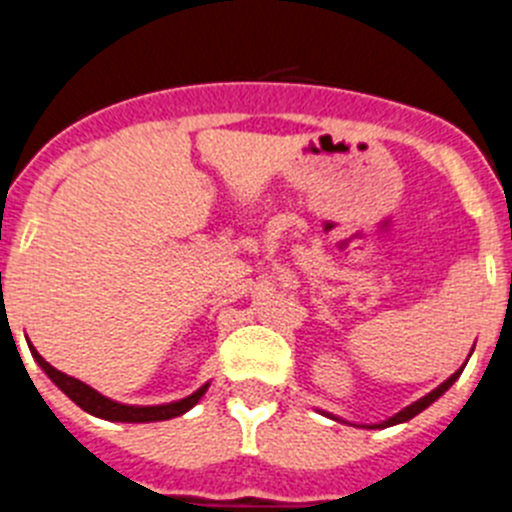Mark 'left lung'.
I'll use <instances>...</instances> for the list:
<instances>
[{"instance_id": "8db88e82", "label": "left lung", "mask_w": 512, "mask_h": 512, "mask_svg": "<svg viewBox=\"0 0 512 512\" xmlns=\"http://www.w3.org/2000/svg\"><path fill=\"white\" fill-rule=\"evenodd\" d=\"M459 375H462V370H459V372H454V375H451L449 380H446V382H441L439 388H436V390H431V393H428V395H423L421 400H416V403H413V405H408V408H403V411H400V413H395L393 418H388V421H382V423H375V426H367V428H388V426H395V423H405V421H411L413 416H418V413H421V411H426L428 405L434 403V400H439L441 395H444L446 390H449L451 385H454V382H457V377H459ZM326 416H329V418H334V421H339V418H336V416H331V413H326Z\"/></svg>"}]
</instances>
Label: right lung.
Instances as JSON below:
<instances>
[{
  "instance_id": "right-lung-1",
  "label": "right lung",
  "mask_w": 512,
  "mask_h": 512,
  "mask_svg": "<svg viewBox=\"0 0 512 512\" xmlns=\"http://www.w3.org/2000/svg\"><path fill=\"white\" fill-rule=\"evenodd\" d=\"M32 357L38 362L40 367L45 370V375L78 405V408H84L86 413L96 418H104V421H122V423H150V421H168V418L183 416L186 411H191L193 405L199 403L204 398L206 388H209V382H206L204 388H199L196 393H191L188 398L176 400V403H165V405H124L117 403V400L104 398L101 393H96L94 388H89L86 382L76 380V377H68L66 372L55 370L53 365H48L43 357L38 354V349L30 347Z\"/></svg>"
}]
</instances>
